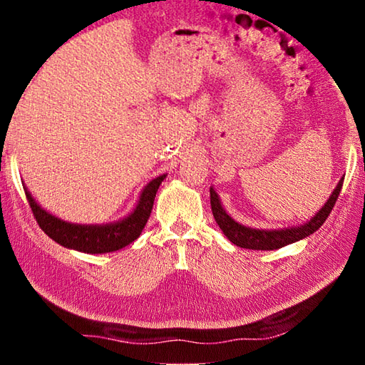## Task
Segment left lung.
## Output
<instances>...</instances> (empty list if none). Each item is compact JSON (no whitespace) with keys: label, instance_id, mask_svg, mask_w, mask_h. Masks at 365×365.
<instances>
[{"label":"left lung","instance_id":"8db88e82","mask_svg":"<svg viewBox=\"0 0 365 365\" xmlns=\"http://www.w3.org/2000/svg\"><path fill=\"white\" fill-rule=\"evenodd\" d=\"M343 180H339L338 187L333 191L330 200L325 202L324 207L314 215V217L307 222V224L294 228H287V230H256V228L245 227L238 222H235L230 215L225 212V209L222 207L220 200L214 188H211V209L212 215L220 230L224 232L225 237L230 240L233 245L240 246V248L246 250H261V251H270V250H279L282 246H287L289 243L299 242V240L309 237L316 230L322 227L324 222L329 217L333 206L341 191Z\"/></svg>","mask_w":365,"mask_h":365}]
</instances>
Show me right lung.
<instances>
[{
    "label": "right lung",
    "mask_w": 365,
    "mask_h": 365,
    "mask_svg": "<svg viewBox=\"0 0 365 365\" xmlns=\"http://www.w3.org/2000/svg\"><path fill=\"white\" fill-rule=\"evenodd\" d=\"M164 178L165 175H159L146 185L145 190L141 191L137 207L128 217L106 225H80L61 220L36 205L26 187L24 190H26L29 206L32 209L36 224L49 238H53L54 242L66 246V248L90 252V255H103V252L120 250L140 237L141 230L150 219L154 196H156V191Z\"/></svg>",
    "instance_id": "obj_1"
}]
</instances>
